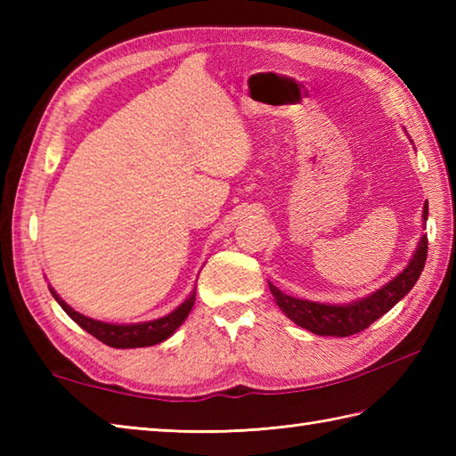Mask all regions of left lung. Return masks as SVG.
<instances>
[{"mask_svg":"<svg viewBox=\"0 0 456 456\" xmlns=\"http://www.w3.org/2000/svg\"><path fill=\"white\" fill-rule=\"evenodd\" d=\"M428 213L429 206L425 201L423 229L425 221H428ZM425 260H428V235L423 233L408 266L398 276H394L390 282L374 289L372 294L353 299L348 304H322L312 302V299H299L284 294L273 282H268V286L276 299V305L296 325L322 337H348L364 331L368 325H372L376 319L388 314L402 297L408 296L410 289L415 286L423 273Z\"/></svg>","mask_w":456,"mask_h":456,"instance_id":"left-lung-1","label":"left lung"}]
</instances>
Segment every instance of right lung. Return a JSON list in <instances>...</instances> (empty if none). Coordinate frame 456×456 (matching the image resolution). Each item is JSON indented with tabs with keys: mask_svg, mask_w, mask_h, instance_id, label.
<instances>
[{
	"mask_svg": "<svg viewBox=\"0 0 456 456\" xmlns=\"http://www.w3.org/2000/svg\"><path fill=\"white\" fill-rule=\"evenodd\" d=\"M48 289H51L53 297L61 304V307L68 314V317H72L74 322L84 329V331L94 335L98 341L113 348H139V346H152L167 341V338L172 337L174 331L186 322V317L190 315L193 307V302H196V288H193L191 294L168 315L152 319V322H141V323H105V322H100V319H92L88 315L76 312V309L68 305L51 286H48Z\"/></svg>",
	"mask_w": 456,
	"mask_h": 456,
	"instance_id": "add662e5",
	"label": "right lung"
}]
</instances>
